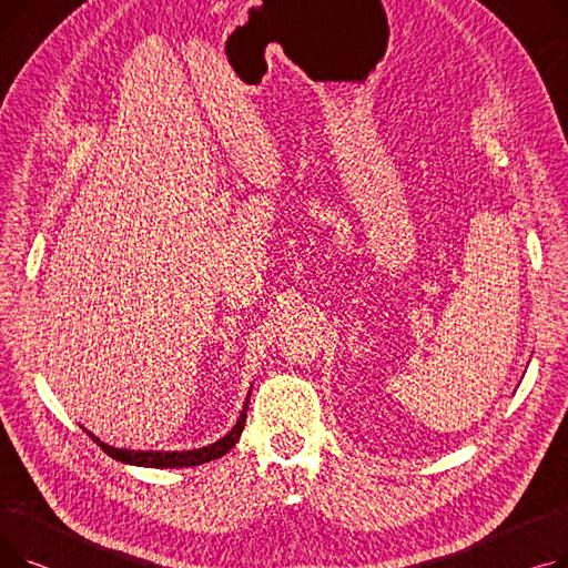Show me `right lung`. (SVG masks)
Segmentation results:
<instances>
[{
  "instance_id": "obj_1",
  "label": "right lung",
  "mask_w": 568,
  "mask_h": 568,
  "mask_svg": "<svg viewBox=\"0 0 568 568\" xmlns=\"http://www.w3.org/2000/svg\"><path fill=\"white\" fill-rule=\"evenodd\" d=\"M246 412H248V403L244 405V412L239 414L236 426L223 439L209 444V446H202V449H193V452H129V449H114V446L103 444L92 433H89V437H92L101 446V449L108 456H112L114 460L142 465V467H193V465L216 460V458L225 456L232 449V446L239 442V435H242V430H244Z\"/></svg>"
}]
</instances>
